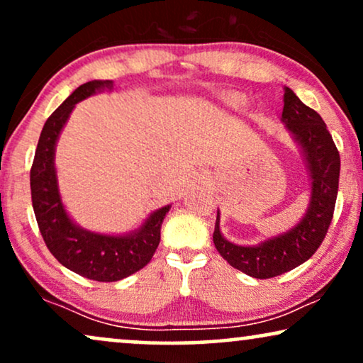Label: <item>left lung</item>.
Returning <instances> with one entry per match:
<instances>
[{
  "label": "left lung",
  "mask_w": 363,
  "mask_h": 363,
  "mask_svg": "<svg viewBox=\"0 0 363 363\" xmlns=\"http://www.w3.org/2000/svg\"><path fill=\"white\" fill-rule=\"evenodd\" d=\"M283 100L281 118L303 150L311 177V199L305 218L288 233L258 246H238L224 240L218 213L213 235L216 250L233 268L259 279L290 272L315 255L327 236L338 192L340 154L327 123L288 86Z\"/></svg>",
  "instance_id": "obj_1"
}]
</instances>
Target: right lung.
Returning <instances> with one entry per match:
<instances>
[{"label":"right lung","mask_w":363,"mask_h":363,"mask_svg":"<svg viewBox=\"0 0 363 363\" xmlns=\"http://www.w3.org/2000/svg\"><path fill=\"white\" fill-rule=\"evenodd\" d=\"M102 89H112V80L80 85L45 122L30 171L31 203L45 245L60 263L94 281H118L152 259L160 241V226L171 206L154 211L137 231L125 236L97 235L68 218L58 192L55 144L75 104Z\"/></svg>","instance_id":"right-lung-1"}]
</instances>
